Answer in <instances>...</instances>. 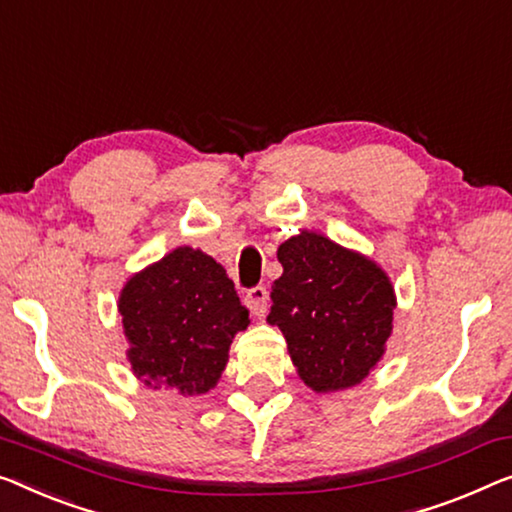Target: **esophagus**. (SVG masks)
<instances>
[{"mask_svg":"<svg viewBox=\"0 0 512 512\" xmlns=\"http://www.w3.org/2000/svg\"><path fill=\"white\" fill-rule=\"evenodd\" d=\"M246 305L255 317H262L266 312V305H269V289L264 285L250 287L246 292Z\"/></svg>","mask_w":512,"mask_h":512,"instance_id":"obj_1","label":"esophagus"}]
</instances>
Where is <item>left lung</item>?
<instances>
[{
  "label": "left lung",
  "instance_id": "left-lung-1",
  "mask_svg": "<svg viewBox=\"0 0 512 512\" xmlns=\"http://www.w3.org/2000/svg\"><path fill=\"white\" fill-rule=\"evenodd\" d=\"M278 262L269 322L285 335L299 377L317 393L356 386L377 365L393 329L386 273L315 232L282 243Z\"/></svg>",
  "mask_w": 512,
  "mask_h": 512
}]
</instances>
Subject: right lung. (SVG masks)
Returning a JSON list of instances; mask_svg holds the SVG:
<instances>
[{
    "label": "right lung",
    "mask_w": 512,
    "mask_h": 512,
    "mask_svg": "<svg viewBox=\"0 0 512 512\" xmlns=\"http://www.w3.org/2000/svg\"><path fill=\"white\" fill-rule=\"evenodd\" d=\"M119 312L135 375L179 395L216 386L234 333L250 322L223 266L193 248L172 250L128 280Z\"/></svg>",
    "instance_id": "add662e5"
}]
</instances>
